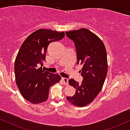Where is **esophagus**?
Listing matches in <instances>:
<instances>
[{
	"label": "esophagus",
	"instance_id": "esophagus-1",
	"mask_svg": "<svg viewBox=\"0 0 130 130\" xmlns=\"http://www.w3.org/2000/svg\"><path fill=\"white\" fill-rule=\"evenodd\" d=\"M62 82L63 83V84L65 85H68V79L66 78V77H62Z\"/></svg>",
	"mask_w": 130,
	"mask_h": 130
}]
</instances>
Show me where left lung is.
I'll list each match as a JSON object with an SVG mask.
<instances>
[{
	"label": "left lung",
	"instance_id": "1",
	"mask_svg": "<svg viewBox=\"0 0 130 130\" xmlns=\"http://www.w3.org/2000/svg\"><path fill=\"white\" fill-rule=\"evenodd\" d=\"M65 34L74 43L77 64L83 65L80 72L83 77L81 84L69 80V84L76 90L67 99L77 106H85L92 102L104 84L108 73L106 50L103 41L89 30L80 29Z\"/></svg>",
	"mask_w": 130,
	"mask_h": 130
}]
</instances>
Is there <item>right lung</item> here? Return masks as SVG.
<instances>
[{
  "label": "right lung",
  "instance_id": "right-lung-1",
  "mask_svg": "<svg viewBox=\"0 0 130 130\" xmlns=\"http://www.w3.org/2000/svg\"><path fill=\"white\" fill-rule=\"evenodd\" d=\"M65 33L48 29L33 32L24 41L14 63L16 83L23 97L33 104L47 100L51 86L59 83L61 77L43 70L47 46L59 41Z\"/></svg>",
  "mask_w": 130,
  "mask_h": 130
}]
</instances>
